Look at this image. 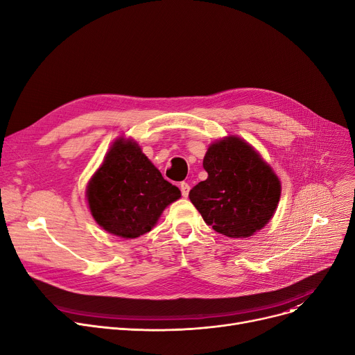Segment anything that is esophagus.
<instances>
[{"instance_id": "obj_1", "label": "esophagus", "mask_w": 355, "mask_h": 355, "mask_svg": "<svg viewBox=\"0 0 355 355\" xmlns=\"http://www.w3.org/2000/svg\"><path fill=\"white\" fill-rule=\"evenodd\" d=\"M180 190H181L182 197H189V193H190V184H189V182H181V184H180Z\"/></svg>"}]
</instances>
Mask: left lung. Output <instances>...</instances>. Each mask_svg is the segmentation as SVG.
<instances>
[{
  "label": "left lung",
  "mask_w": 355,
  "mask_h": 355,
  "mask_svg": "<svg viewBox=\"0 0 355 355\" xmlns=\"http://www.w3.org/2000/svg\"><path fill=\"white\" fill-rule=\"evenodd\" d=\"M209 177L189 197L204 221L227 237H249L273 217L281 181L245 139L227 137L211 144L202 159Z\"/></svg>",
  "instance_id": "left-lung-1"
}]
</instances>
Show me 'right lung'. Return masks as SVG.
<instances>
[{"mask_svg": "<svg viewBox=\"0 0 355 355\" xmlns=\"http://www.w3.org/2000/svg\"><path fill=\"white\" fill-rule=\"evenodd\" d=\"M86 197L98 225L106 232L135 239L151 230L164 209L181 197L132 139H116L90 178Z\"/></svg>", "mask_w": 355, "mask_h": 355, "instance_id": "1", "label": "right lung"}]
</instances>
